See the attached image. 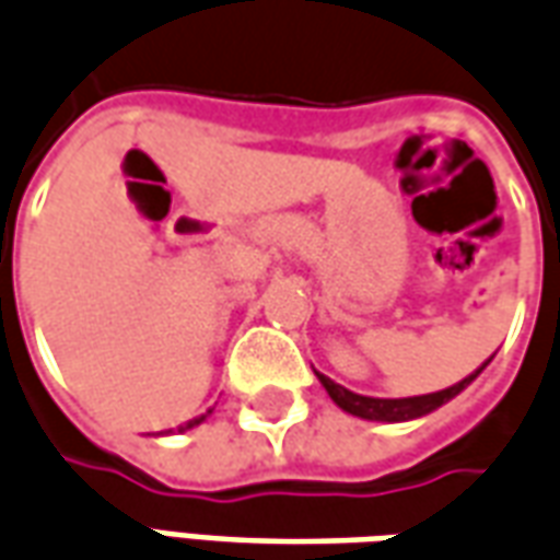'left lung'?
Instances as JSON below:
<instances>
[{
	"instance_id": "8db88e82",
	"label": "left lung",
	"mask_w": 560,
	"mask_h": 560,
	"mask_svg": "<svg viewBox=\"0 0 560 560\" xmlns=\"http://www.w3.org/2000/svg\"><path fill=\"white\" fill-rule=\"evenodd\" d=\"M491 363V358L479 366V370H472L467 378H460L457 385L443 390H433V394H421V397H366V394H354V390L342 388V385H336L334 378H327V375H318V382L324 385V390L330 394V400L348 412V416H358L363 421H385V424H397V421H412V418L430 416L433 409H440L443 402L455 400L460 390L470 385L476 375L482 373L485 366Z\"/></svg>"
}]
</instances>
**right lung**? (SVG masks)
<instances>
[{"label": "right lung", "instance_id": "add662e5", "mask_svg": "<svg viewBox=\"0 0 560 560\" xmlns=\"http://www.w3.org/2000/svg\"><path fill=\"white\" fill-rule=\"evenodd\" d=\"M206 416H209V412H206ZM206 416H199V418H190V421H187L185 428H178V433H182V430H190V428H197V424H202V421H206Z\"/></svg>", "mask_w": 560, "mask_h": 560}]
</instances>
